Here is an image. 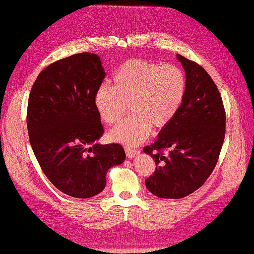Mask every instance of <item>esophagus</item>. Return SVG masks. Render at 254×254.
Masks as SVG:
<instances>
[{"instance_id": "obj_1", "label": "esophagus", "mask_w": 254, "mask_h": 254, "mask_svg": "<svg viewBox=\"0 0 254 254\" xmlns=\"http://www.w3.org/2000/svg\"><path fill=\"white\" fill-rule=\"evenodd\" d=\"M125 151H126V155H127V157L129 158V159H132L133 157L139 154V149H136L135 147L126 146L125 147Z\"/></svg>"}]
</instances>
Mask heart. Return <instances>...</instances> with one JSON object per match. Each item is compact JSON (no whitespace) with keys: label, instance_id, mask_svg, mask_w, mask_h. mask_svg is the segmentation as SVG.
<instances>
[{"label":"heart","instance_id":"heart-1","mask_svg":"<svg viewBox=\"0 0 254 254\" xmlns=\"http://www.w3.org/2000/svg\"><path fill=\"white\" fill-rule=\"evenodd\" d=\"M114 85L104 84L95 94V106L108 125L132 115L109 133L117 142L136 145L145 140L152 126H168L178 114L187 92V78L176 65H160L146 59L126 61L114 75Z\"/></svg>","mask_w":254,"mask_h":254}]
</instances>
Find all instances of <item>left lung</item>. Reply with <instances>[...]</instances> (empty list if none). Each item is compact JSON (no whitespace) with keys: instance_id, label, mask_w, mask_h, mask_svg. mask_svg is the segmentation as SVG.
I'll use <instances>...</instances> for the list:
<instances>
[{"instance_id":"left-lung-1","label":"left lung","mask_w":254,"mask_h":254,"mask_svg":"<svg viewBox=\"0 0 254 254\" xmlns=\"http://www.w3.org/2000/svg\"><path fill=\"white\" fill-rule=\"evenodd\" d=\"M177 57L186 70L185 100L155 142L143 148L156 164L155 172L145 180L147 189L165 199L187 197L205 183L226 135V111L217 85L202 66Z\"/></svg>"}]
</instances>
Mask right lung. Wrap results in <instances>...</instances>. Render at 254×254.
<instances>
[{
	"mask_svg": "<svg viewBox=\"0 0 254 254\" xmlns=\"http://www.w3.org/2000/svg\"><path fill=\"white\" fill-rule=\"evenodd\" d=\"M99 56L74 54L47 66L33 84L27 131L34 155L51 183L75 198L106 187V174L126 158L119 143H97L104 133L95 94L105 78Z\"/></svg>",
	"mask_w": 254,
	"mask_h": 254,
	"instance_id": "1",
	"label": "right lung"
}]
</instances>
